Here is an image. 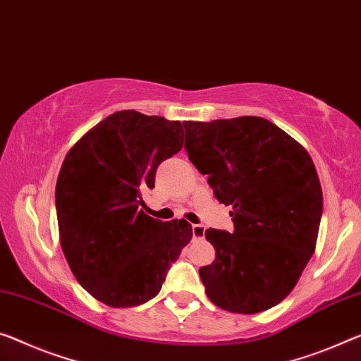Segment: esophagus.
I'll return each instance as SVG.
<instances>
[{
  "mask_svg": "<svg viewBox=\"0 0 361 361\" xmlns=\"http://www.w3.org/2000/svg\"><path fill=\"white\" fill-rule=\"evenodd\" d=\"M204 226H202V224H193L192 226V235H193V238H203L204 237Z\"/></svg>",
  "mask_w": 361,
  "mask_h": 361,
  "instance_id": "esophagus-1",
  "label": "esophagus"
}]
</instances>
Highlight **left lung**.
I'll return each mask as SVG.
<instances>
[{
	"instance_id": "obj_1",
	"label": "left lung",
	"mask_w": 361,
	"mask_h": 361,
	"mask_svg": "<svg viewBox=\"0 0 361 361\" xmlns=\"http://www.w3.org/2000/svg\"><path fill=\"white\" fill-rule=\"evenodd\" d=\"M188 159L232 207L234 232L207 229L216 259L200 268L219 308L253 314L289 295L318 238L323 192L302 145L263 118L184 123Z\"/></svg>"
}]
</instances>
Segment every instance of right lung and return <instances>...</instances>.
Here are the masks:
<instances>
[{"label": "right lung", "instance_id": "obj_1", "mask_svg": "<svg viewBox=\"0 0 361 361\" xmlns=\"http://www.w3.org/2000/svg\"><path fill=\"white\" fill-rule=\"evenodd\" d=\"M179 121L119 111L75 143L56 182L61 247L84 289L108 307H137L158 295L192 238L184 219L142 212V188L158 166L180 152Z\"/></svg>", "mask_w": 361, "mask_h": 361}]
</instances>
